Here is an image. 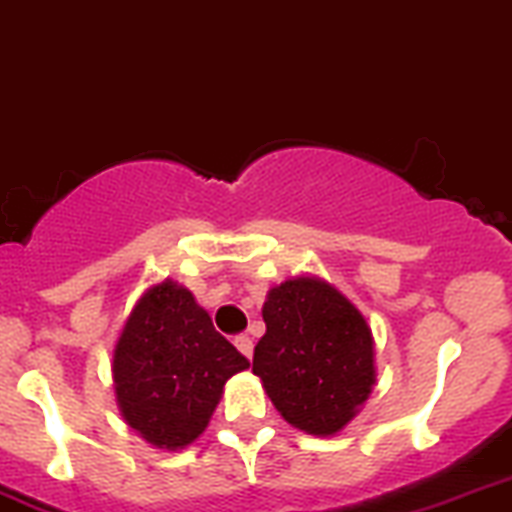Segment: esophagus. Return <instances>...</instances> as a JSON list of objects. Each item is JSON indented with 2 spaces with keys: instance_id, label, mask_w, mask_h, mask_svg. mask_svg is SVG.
<instances>
[{
  "instance_id": "esophagus-1",
  "label": "esophagus",
  "mask_w": 512,
  "mask_h": 512,
  "mask_svg": "<svg viewBox=\"0 0 512 512\" xmlns=\"http://www.w3.org/2000/svg\"><path fill=\"white\" fill-rule=\"evenodd\" d=\"M235 347L240 349V354H245L247 359H250V356H252V339L247 337V334H237V337H235Z\"/></svg>"
}]
</instances>
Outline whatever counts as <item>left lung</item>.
<instances>
[{"label":"left lung","mask_w":512,"mask_h":512,"mask_svg":"<svg viewBox=\"0 0 512 512\" xmlns=\"http://www.w3.org/2000/svg\"><path fill=\"white\" fill-rule=\"evenodd\" d=\"M267 324L252 371L287 423L334 436L359 414L376 381L374 337L359 309L317 277L267 292Z\"/></svg>","instance_id":"obj_1"}]
</instances>
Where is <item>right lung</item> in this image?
<instances>
[{"label": "right lung", "mask_w": 512, "mask_h": 512, "mask_svg": "<svg viewBox=\"0 0 512 512\" xmlns=\"http://www.w3.org/2000/svg\"><path fill=\"white\" fill-rule=\"evenodd\" d=\"M247 366L193 294L165 280L138 299L113 349L118 409L151 446L178 451L205 431L225 381Z\"/></svg>", "instance_id": "right-lung-1"}]
</instances>
